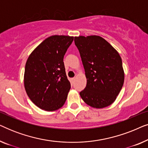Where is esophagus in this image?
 <instances>
[{"label":"esophagus","mask_w":148,"mask_h":148,"mask_svg":"<svg viewBox=\"0 0 148 148\" xmlns=\"http://www.w3.org/2000/svg\"><path fill=\"white\" fill-rule=\"evenodd\" d=\"M75 80V77H73V78L71 79V82H73Z\"/></svg>","instance_id":"obj_1"}]
</instances>
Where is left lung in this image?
I'll return each instance as SVG.
<instances>
[{"instance_id":"1","label":"left lung","mask_w":148,"mask_h":148,"mask_svg":"<svg viewBox=\"0 0 148 148\" xmlns=\"http://www.w3.org/2000/svg\"><path fill=\"white\" fill-rule=\"evenodd\" d=\"M87 78L79 93L89 106L102 108L116 100L124 83L125 73L119 52L98 36L75 37Z\"/></svg>"}]
</instances>
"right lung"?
Returning <instances> with one entry per match:
<instances>
[{
  "mask_svg": "<svg viewBox=\"0 0 148 148\" xmlns=\"http://www.w3.org/2000/svg\"><path fill=\"white\" fill-rule=\"evenodd\" d=\"M73 38L67 36H50L27 58L24 86L30 100L42 110H58L66 100L71 84L63 58Z\"/></svg>",
  "mask_w": 148,
  "mask_h": 148,
  "instance_id": "right-lung-1",
  "label": "right lung"
}]
</instances>
